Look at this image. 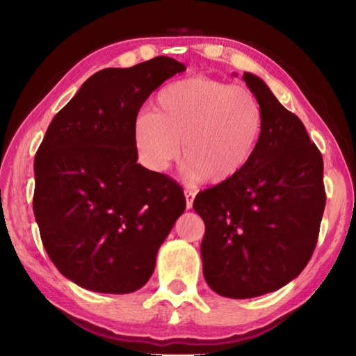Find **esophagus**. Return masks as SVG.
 I'll return each instance as SVG.
<instances>
[{"label": "esophagus", "instance_id": "34e87169", "mask_svg": "<svg viewBox=\"0 0 356 356\" xmlns=\"http://www.w3.org/2000/svg\"><path fill=\"white\" fill-rule=\"evenodd\" d=\"M194 196H196V194H194L193 191H185V199H186V208L188 210H190V208H193V202H194Z\"/></svg>", "mask_w": 356, "mask_h": 356}]
</instances>
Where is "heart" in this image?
Instances as JSON below:
<instances>
[{
	"label": "heart",
	"instance_id": "heart-1",
	"mask_svg": "<svg viewBox=\"0 0 356 356\" xmlns=\"http://www.w3.org/2000/svg\"><path fill=\"white\" fill-rule=\"evenodd\" d=\"M264 111L252 89L197 75L160 90L132 124L137 159L165 172L180 156L194 179L220 185L247 168L261 143Z\"/></svg>",
	"mask_w": 356,
	"mask_h": 356
}]
</instances>
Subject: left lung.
<instances>
[{"mask_svg": "<svg viewBox=\"0 0 356 356\" xmlns=\"http://www.w3.org/2000/svg\"><path fill=\"white\" fill-rule=\"evenodd\" d=\"M242 79L264 111L261 143L245 170L200 191L193 204L205 222V281L234 299L270 293L301 273L325 207L323 156L302 122L259 76L243 72Z\"/></svg>", "mask_w": 356, "mask_h": 356, "instance_id": "8db88e82", "label": "left lung"}]
</instances>
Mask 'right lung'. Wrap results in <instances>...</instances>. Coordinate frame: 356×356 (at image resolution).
Listing matches in <instances>:
<instances>
[{
    "mask_svg": "<svg viewBox=\"0 0 356 356\" xmlns=\"http://www.w3.org/2000/svg\"><path fill=\"white\" fill-rule=\"evenodd\" d=\"M185 69L170 57L103 69L49 124L33 162V213L54 266L83 289L143 287L185 211L180 185L137 163L132 142L145 100Z\"/></svg>",
    "mask_w": 356,
    "mask_h": 356,
    "instance_id": "add662e5",
    "label": "right lung"
}]
</instances>
